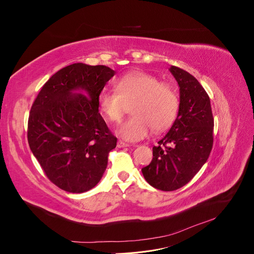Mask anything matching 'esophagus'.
I'll list each match as a JSON object with an SVG mask.
<instances>
[{
	"label": "esophagus",
	"mask_w": 254,
	"mask_h": 254,
	"mask_svg": "<svg viewBox=\"0 0 254 254\" xmlns=\"http://www.w3.org/2000/svg\"><path fill=\"white\" fill-rule=\"evenodd\" d=\"M128 144L127 143H125V142H122V141H119L118 142V147L119 148H124V147H128Z\"/></svg>",
	"instance_id": "obj_1"
}]
</instances>
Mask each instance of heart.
<instances>
[{"label": "heart", "mask_w": 254, "mask_h": 254, "mask_svg": "<svg viewBox=\"0 0 254 254\" xmlns=\"http://www.w3.org/2000/svg\"><path fill=\"white\" fill-rule=\"evenodd\" d=\"M115 92L103 91L98 106L104 118L118 123L131 106L132 118L117 129V134L128 142L145 139L151 129L164 131L177 118L179 99L175 90L151 74L133 72L114 82Z\"/></svg>", "instance_id": "1"}]
</instances>
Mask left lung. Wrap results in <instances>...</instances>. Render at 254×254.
<instances>
[{
    "instance_id": "1",
    "label": "left lung",
    "mask_w": 254,
    "mask_h": 254,
    "mask_svg": "<svg viewBox=\"0 0 254 254\" xmlns=\"http://www.w3.org/2000/svg\"><path fill=\"white\" fill-rule=\"evenodd\" d=\"M179 86V110L168 132L153 146V158L142 168L145 180L161 190L186 186L200 171L213 146L214 119L210 97L187 71L171 65Z\"/></svg>"
}]
</instances>
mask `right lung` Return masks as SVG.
I'll list each match as a JSON object with an SVG mask.
<instances>
[{"instance_id":"obj_1","label":"right lung","mask_w":254,"mask_h":254,"mask_svg":"<svg viewBox=\"0 0 254 254\" xmlns=\"http://www.w3.org/2000/svg\"><path fill=\"white\" fill-rule=\"evenodd\" d=\"M114 74L106 65H67L44 83L30 109V150L48 178L68 193L93 189L117 146L98 112V96Z\"/></svg>"}]
</instances>
